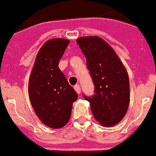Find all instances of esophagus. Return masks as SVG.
I'll return each mask as SVG.
<instances>
[{
    "mask_svg": "<svg viewBox=\"0 0 156 156\" xmlns=\"http://www.w3.org/2000/svg\"><path fill=\"white\" fill-rule=\"evenodd\" d=\"M74 90H75L77 93H78V94H80L81 93L80 86H79V85H78H78H75V86H74Z\"/></svg>",
    "mask_w": 156,
    "mask_h": 156,
    "instance_id": "esophagus-1",
    "label": "esophagus"
}]
</instances>
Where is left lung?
<instances>
[{
  "mask_svg": "<svg viewBox=\"0 0 156 156\" xmlns=\"http://www.w3.org/2000/svg\"><path fill=\"white\" fill-rule=\"evenodd\" d=\"M77 43L87 58L94 84V94L83 95L94 117L101 125L112 126L121 121L130 103V83L126 69L115 51L99 37H83Z\"/></svg>",
  "mask_w": 156,
  "mask_h": 156,
  "instance_id": "1",
  "label": "left lung"
}]
</instances>
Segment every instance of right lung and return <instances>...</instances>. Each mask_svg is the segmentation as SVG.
Returning a JSON list of instances; mask_svg holds the SVG:
<instances>
[{
    "instance_id": "add662e5",
    "label": "right lung",
    "mask_w": 156,
    "mask_h": 156,
    "mask_svg": "<svg viewBox=\"0 0 156 156\" xmlns=\"http://www.w3.org/2000/svg\"><path fill=\"white\" fill-rule=\"evenodd\" d=\"M69 40L54 38L39 49L30 74L28 91L37 116L50 128H62L68 122L78 94L68 83L58 63Z\"/></svg>"
}]
</instances>
